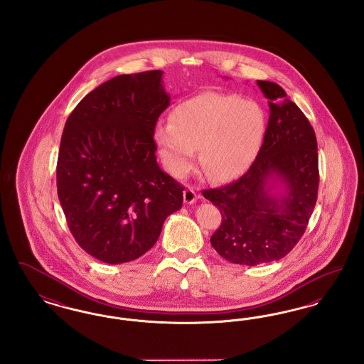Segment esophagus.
<instances>
[{"label":"esophagus","instance_id":"1","mask_svg":"<svg viewBox=\"0 0 364 364\" xmlns=\"http://www.w3.org/2000/svg\"><path fill=\"white\" fill-rule=\"evenodd\" d=\"M196 199H198V195H196L195 190H193L192 187H187V188L184 190V202H186L187 205H192V203L196 202Z\"/></svg>","mask_w":364,"mask_h":364}]
</instances>
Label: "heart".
Wrapping results in <instances>:
<instances>
[{"instance_id": "b5f03b06", "label": "heart", "mask_w": 364, "mask_h": 364, "mask_svg": "<svg viewBox=\"0 0 364 364\" xmlns=\"http://www.w3.org/2000/svg\"><path fill=\"white\" fill-rule=\"evenodd\" d=\"M266 114L252 100L223 92H203L174 107L172 122L156 125L154 140L166 171L184 177L199 162L215 181L245 173L259 154Z\"/></svg>"}]
</instances>
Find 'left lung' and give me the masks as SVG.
Here are the masks:
<instances>
[{"label": "left lung", "mask_w": 364, "mask_h": 364, "mask_svg": "<svg viewBox=\"0 0 364 364\" xmlns=\"http://www.w3.org/2000/svg\"><path fill=\"white\" fill-rule=\"evenodd\" d=\"M270 116L259 154L235 183L203 196L221 211L210 237L230 263L257 266L284 258L301 239L316 203V136L304 113L277 83L258 80Z\"/></svg>", "instance_id": "obj_1"}]
</instances>
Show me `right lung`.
Here are the masks:
<instances>
[{"label":"right lung","instance_id":"obj_1","mask_svg":"<svg viewBox=\"0 0 364 364\" xmlns=\"http://www.w3.org/2000/svg\"><path fill=\"white\" fill-rule=\"evenodd\" d=\"M162 73L147 70L105 82L65 122L58 199L75 240L105 263L146 254L166 217L183 205L184 187L156 164L154 131L171 101Z\"/></svg>","mask_w":364,"mask_h":364}]
</instances>
